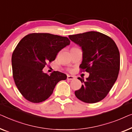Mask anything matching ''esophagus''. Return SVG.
<instances>
[{
  "mask_svg": "<svg viewBox=\"0 0 132 132\" xmlns=\"http://www.w3.org/2000/svg\"><path fill=\"white\" fill-rule=\"evenodd\" d=\"M74 78H75V77H74L73 76L68 75V77H67V79H69V80H72V79H73Z\"/></svg>",
  "mask_w": 132,
  "mask_h": 132,
  "instance_id": "34e87169",
  "label": "esophagus"
}]
</instances>
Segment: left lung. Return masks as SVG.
Instances as JSON below:
<instances>
[{
  "label": "left lung",
  "instance_id": "obj_1",
  "mask_svg": "<svg viewBox=\"0 0 132 132\" xmlns=\"http://www.w3.org/2000/svg\"><path fill=\"white\" fill-rule=\"evenodd\" d=\"M69 38L81 47L82 61L79 66L89 77L78 78L82 87L75 91L78 99L85 103H94L102 101L112 88L120 70L119 50L111 38L98 31H91Z\"/></svg>",
  "mask_w": 132,
  "mask_h": 132
}]
</instances>
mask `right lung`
Segmentation results:
<instances>
[{"label": "right lung", "mask_w": 132, "mask_h": 132, "mask_svg": "<svg viewBox=\"0 0 132 132\" xmlns=\"http://www.w3.org/2000/svg\"><path fill=\"white\" fill-rule=\"evenodd\" d=\"M70 42L67 37L37 33L26 35L19 42L12 55L13 78L26 99L33 103L45 101L57 83L67 78L62 72L54 71L49 75L42 69Z\"/></svg>", "instance_id": "add662e5"}]
</instances>
